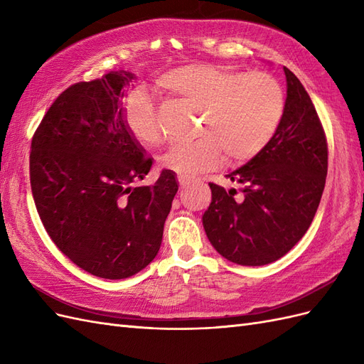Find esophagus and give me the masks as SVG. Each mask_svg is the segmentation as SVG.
<instances>
[{"label": "esophagus", "mask_w": 364, "mask_h": 364, "mask_svg": "<svg viewBox=\"0 0 364 364\" xmlns=\"http://www.w3.org/2000/svg\"><path fill=\"white\" fill-rule=\"evenodd\" d=\"M178 181H179V186H181V190H182V191H183V190H186V188H188L190 183H191L188 179L181 178V176H179V178H178Z\"/></svg>", "instance_id": "esophagus-1"}]
</instances>
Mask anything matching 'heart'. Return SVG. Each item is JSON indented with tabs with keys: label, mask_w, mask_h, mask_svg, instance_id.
I'll use <instances>...</instances> for the list:
<instances>
[{
	"label": "heart",
	"mask_w": 364,
	"mask_h": 364,
	"mask_svg": "<svg viewBox=\"0 0 364 364\" xmlns=\"http://www.w3.org/2000/svg\"><path fill=\"white\" fill-rule=\"evenodd\" d=\"M176 100L202 111L197 141L173 146L162 158L167 170L190 179L213 170L223 159L255 158L277 134L285 109L279 82L269 73H241L215 63H186L156 80ZM129 134L147 149L159 147L165 132L150 95L132 91L123 105Z\"/></svg>",
	"instance_id": "heart-1"
}]
</instances>
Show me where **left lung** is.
I'll return each mask as SVG.
<instances>
[{"mask_svg":"<svg viewBox=\"0 0 364 364\" xmlns=\"http://www.w3.org/2000/svg\"><path fill=\"white\" fill-rule=\"evenodd\" d=\"M287 98L277 134L255 158L228 174L237 190L209 183L211 205L203 214L214 249L240 266L279 259L310 228L322 199L328 144L321 119L299 79L284 68Z\"/></svg>","mask_w":364,"mask_h":364,"instance_id":"1","label":"left lung"}]
</instances>
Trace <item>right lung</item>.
<instances>
[{
	"instance_id": "1",
	"label": "right lung",
	"mask_w": 364,
	"mask_h": 364,
	"mask_svg": "<svg viewBox=\"0 0 364 364\" xmlns=\"http://www.w3.org/2000/svg\"><path fill=\"white\" fill-rule=\"evenodd\" d=\"M135 77L111 71L67 87L31 139L30 183L53 243L98 278L124 279L153 261L178 182L164 170L138 186L151 158L123 121L124 87Z\"/></svg>"
}]
</instances>
